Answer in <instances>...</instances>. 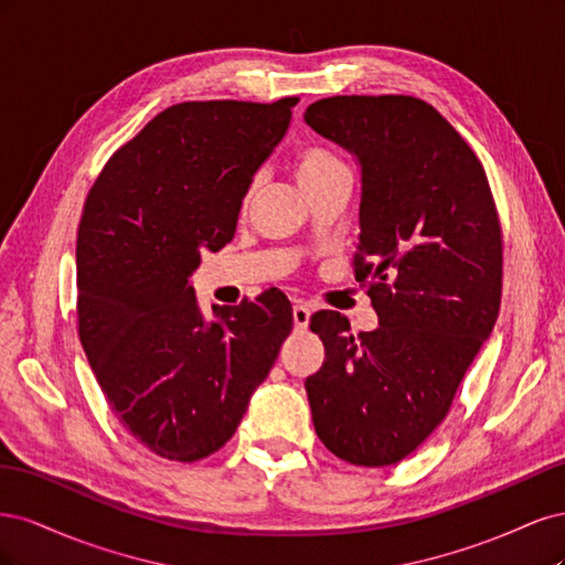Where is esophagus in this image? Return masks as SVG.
Masks as SVG:
<instances>
[{
  "label": "esophagus",
  "mask_w": 565,
  "mask_h": 565,
  "mask_svg": "<svg viewBox=\"0 0 565 565\" xmlns=\"http://www.w3.org/2000/svg\"><path fill=\"white\" fill-rule=\"evenodd\" d=\"M311 306L306 303V301H297L295 303V309H292V318H295V324L299 330H303V328H309V320H311Z\"/></svg>",
  "instance_id": "34e87169"
}]
</instances>
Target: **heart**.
<instances>
[{
    "label": "heart",
    "mask_w": 565,
    "mask_h": 565,
    "mask_svg": "<svg viewBox=\"0 0 565 565\" xmlns=\"http://www.w3.org/2000/svg\"><path fill=\"white\" fill-rule=\"evenodd\" d=\"M295 172L299 183L306 188L311 183H318L332 174L347 172V164L337 152L322 146H303L295 152ZM252 193V185L247 188V195Z\"/></svg>",
    "instance_id": "b5f03b06"
}]
</instances>
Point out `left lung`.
I'll use <instances>...</instances> for the list:
<instances>
[{"mask_svg": "<svg viewBox=\"0 0 565 565\" xmlns=\"http://www.w3.org/2000/svg\"><path fill=\"white\" fill-rule=\"evenodd\" d=\"M306 125L361 162L353 276L380 328L316 313L322 367L306 380L318 438L355 467H388L446 419L502 301V226L481 160L415 96H332Z\"/></svg>", "mask_w": 565, "mask_h": 565, "instance_id": "left-lung-1", "label": "left lung"}]
</instances>
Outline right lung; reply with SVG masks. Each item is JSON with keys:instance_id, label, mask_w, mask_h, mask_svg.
Instances as JSON below:
<instances>
[{"instance_id": "right-lung-1", "label": "right lung", "mask_w": 565, "mask_h": 565, "mask_svg": "<svg viewBox=\"0 0 565 565\" xmlns=\"http://www.w3.org/2000/svg\"><path fill=\"white\" fill-rule=\"evenodd\" d=\"M297 96L273 104L185 100L119 146L84 200L77 228V332L125 429L172 461L224 448L292 332L280 289L214 306L188 278L202 252L233 241L259 164Z\"/></svg>"}]
</instances>
